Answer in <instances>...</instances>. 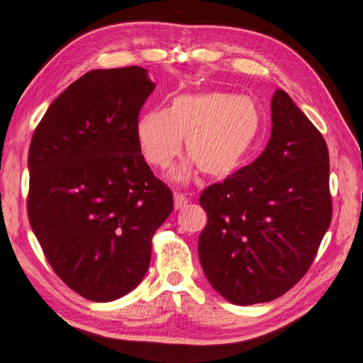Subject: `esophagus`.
I'll return each mask as SVG.
<instances>
[{"instance_id": "1", "label": "esophagus", "mask_w": 363, "mask_h": 363, "mask_svg": "<svg viewBox=\"0 0 363 363\" xmlns=\"http://www.w3.org/2000/svg\"><path fill=\"white\" fill-rule=\"evenodd\" d=\"M188 201H189V199H186V196H183V194H180V192L174 194V208H175V211H179L183 206H186Z\"/></svg>"}]
</instances>
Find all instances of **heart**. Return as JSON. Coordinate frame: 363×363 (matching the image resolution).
Here are the masks:
<instances>
[{
  "label": "heart",
  "instance_id": "obj_1",
  "mask_svg": "<svg viewBox=\"0 0 363 363\" xmlns=\"http://www.w3.org/2000/svg\"><path fill=\"white\" fill-rule=\"evenodd\" d=\"M263 132V115L250 96L222 91L183 92L164 111H149L135 123V140L145 160L169 166L186 140L191 162L171 174L186 183L201 171L212 180H226L250 160Z\"/></svg>",
  "mask_w": 363,
  "mask_h": 363
}]
</instances>
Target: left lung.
Instances as JSON below:
<instances>
[{
    "label": "left lung",
    "mask_w": 363,
    "mask_h": 363,
    "mask_svg": "<svg viewBox=\"0 0 363 363\" xmlns=\"http://www.w3.org/2000/svg\"><path fill=\"white\" fill-rule=\"evenodd\" d=\"M271 138L257 160L203 191V272L234 305L284 296L311 267L331 222L325 140L291 96L271 100Z\"/></svg>",
    "instance_id": "left-lung-1"
}]
</instances>
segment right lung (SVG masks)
<instances>
[{"instance_id":"1","label":"right lung","mask_w":363,"mask_h":363,"mask_svg":"<svg viewBox=\"0 0 363 363\" xmlns=\"http://www.w3.org/2000/svg\"><path fill=\"white\" fill-rule=\"evenodd\" d=\"M154 89L143 67L91 70L52 101L32 135V231L57 276L94 302L138 286L152 235L174 208L135 140Z\"/></svg>"}]
</instances>
